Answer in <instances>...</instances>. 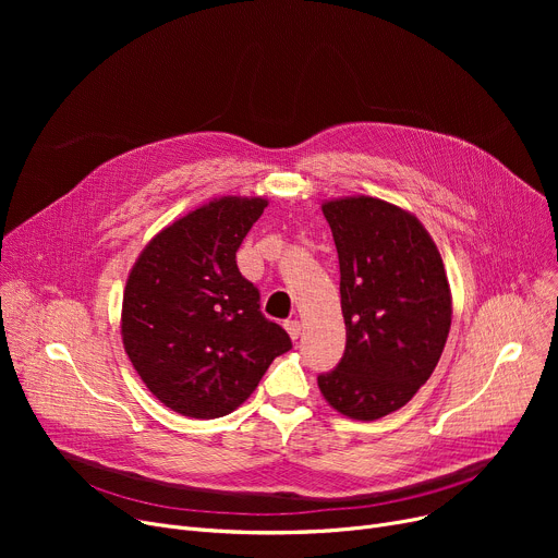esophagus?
Here are the masks:
<instances>
[{
  "instance_id": "esophagus-1",
  "label": "esophagus",
  "mask_w": 558,
  "mask_h": 558,
  "mask_svg": "<svg viewBox=\"0 0 558 558\" xmlns=\"http://www.w3.org/2000/svg\"><path fill=\"white\" fill-rule=\"evenodd\" d=\"M284 330H287V335L291 337V339H299L301 337V330H303V326H301V320H287V324H284Z\"/></svg>"
}]
</instances>
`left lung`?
I'll return each mask as SVG.
<instances>
[{"label": "left lung", "mask_w": 558, "mask_h": 558, "mask_svg": "<svg viewBox=\"0 0 558 558\" xmlns=\"http://www.w3.org/2000/svg\"><path fill=\"white\" fill-rule=\"evenodd\" d=\"M320 210L339 255L345 350L318 389L341 416L377 421L434 373L452 324L450 282L432 234L400 205L355 194Z\"/></svg>", "instance_id": "1"}]
</instances>
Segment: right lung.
<instances>
[{
    "label": "right lung",
    "instance_id": "1",
    "mask_svg": "<svg viewBox=\"0 0 558 558\" xmlns=\"http://www.w3.org/2000/svg\"><path fill=\"white\" fill-rule=\"evenodd\" d=\"M267 205L264 196L203 203L154 234L129 271L124 350L146 389L183 416L230 414L291 348L234 262Z\"/></svg>",
    "mask_w": 558,
    "mask_h": 558
}]
</instances>
